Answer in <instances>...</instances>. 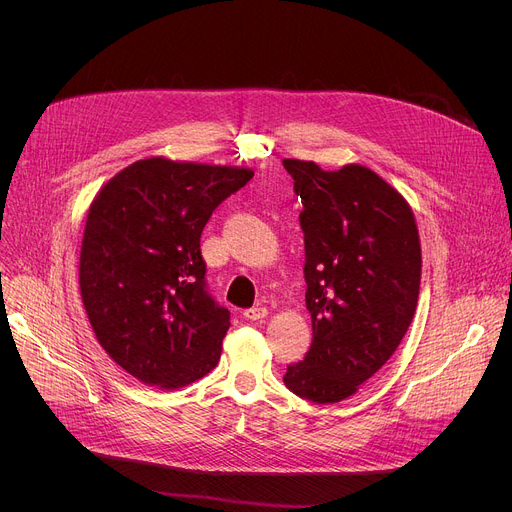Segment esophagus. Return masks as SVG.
<instances>
[{"mask_svg":"<svg viewBox=\"0 0 512 512\" xmlns=\"http://www.w3.org/2000/svg\"><path fill=\"white\" fill-rule=\"evenodd\" d=\"M267 316V310L265 308H249L243 312V318L247 322H255V320H263Z\"/></svg>","mask_w":512,"mask_h":512,"instance_id":"obj_1","label":"esophagus"}]
</instances>
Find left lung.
I'll use <instances>...</instances> for the list:
<instances>
[{"instance_id":"1","label":"left lung","mask_w":512,"mask_h":512,"mask_svg":"<svg viewBox=\"0 0 512 512\" xmlns=\"http://www.w3.org/2000/svg\"><path fill=\"white\" fill-rule=\"evenodd\" d=\"M302 198L312 346L285 387L312 403L356 393L401 344L417 306L421 245L405 198L373 170L283 160Z\"/></svg>"}]
</instances>
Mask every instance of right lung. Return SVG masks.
<instances>
[{
    "label": "right lung",
    "mask_w": 512,
    "mask_h": 512,
    "mask_svg": "<svg viewBox=\"0 0 512 512\" xmlns=\"http://www.w3.org/2000/svg\"><path fill=\"white\" fill-rule=\"evenodd\" d=\"M251 178L245 168L150 158L93 200L81 296L99 344L137 381L178 389L216 367L231 312L208 294L200 235Z\"/></svg>",
    "instance_id": "1"
}]
</instances>
